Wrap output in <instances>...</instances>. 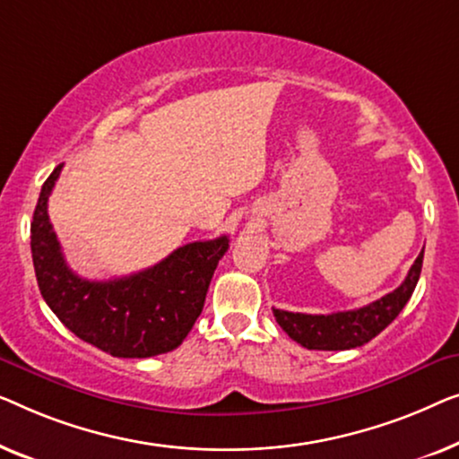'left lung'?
<instances>
[{"mask_svg":"<svg viewBox=\"0 0 459 459\" xmlns=\"http://www.w3.org/2000/svg\"><path fill=\"white\" fill-rule=\"evenodd\" d=\"M424 260V249L411 264L408 276L395 291L368 303L359 309L337 314H299L273 309L274 318L289 337L301 347L320 351H343L361 347L383 333L397 318L418 285Z\"/></svg>","mask_w":459,"mask_h":459,"instance_id":"left-lung-1","label":"left lung"}]
</instances>
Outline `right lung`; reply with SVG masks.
<instances>
[{"instance_id":"right-lung-1","label":"right lung","mask_w":459,"mask_h":459,"mask_svg":"<svg viewBox=\"0 0 459 459\" xmlns=\"http://www.w3.org/2000/svg\"><path fill=\"white\" fill-rule=\"evenodd\" d=\"M62 166L43 183L30 222L33 266L45 303L68 331L114 358H152L177 350L202 314L229 237L186 243L131 276L81 279L64 260L48 216V199Z\"/></svg>"}]
</instances>
